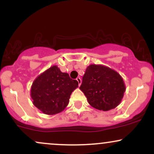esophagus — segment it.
Returning <instances> with one entry per match:
<instances>
[{
	"mask_svg": "<svg viewBox=\"0 0 154 154\" xmlns=\"http://www.w3.org/2000/svg\"><path fill=\"white\" fill-rule=\"evenodd\" d=\"M77 82H78V85H79V86H80V85H81V83H82V80H81V79H80V77H77Z\"/></svg>",
	"mask_w": 154,
	"mask_h": 154,
	"instance_id": "34e87169",
	"label": "esophagus"
}]
</instances>
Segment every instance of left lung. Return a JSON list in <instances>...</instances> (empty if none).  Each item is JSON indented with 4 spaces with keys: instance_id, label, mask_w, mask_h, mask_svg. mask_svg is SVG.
<instances>
[{
    "instance_id": "left-lung-1",
    "label": "left lung",
    "mask_w": 154,
    "mask_h": 154,
    "mask_svg": "<svg viewBox=\"0 0 154 154\" xmlns=\"http://www.w3.org/2000/svg\"><path fill=\"white\" fill-rule=\"evenodd\" d=\"M91 106L109 111L119 105L126 91L122 76L113 69L102 64L87 67L79 88Z\"/></svg>"
}]
</instances>
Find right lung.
Instances as JSON below:
<instances>
[{"mask_svg":"<svg viewBox=\"0 0 154 154\" xmlns=\"http://www.w3.org/2000/svg\"><path fill=\"white\" fill-rule=\"evenodd\" d=\"M77 88L78 82L54 65L35 79L31 86L30 96L32 103L42 113L54 115L66 109L70 95Z\"/></svg>","mask_w":154,"mask_h":154,"instance_id":"right-lung-1","label":"right lung"}]
</instances>
